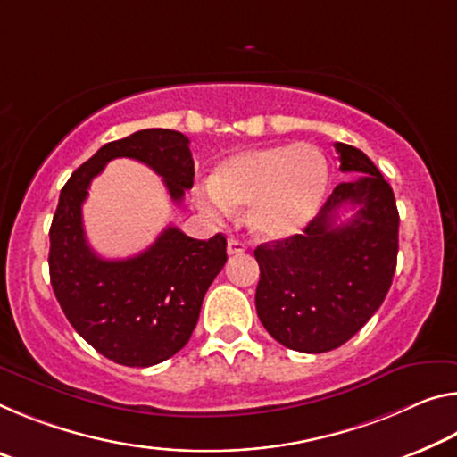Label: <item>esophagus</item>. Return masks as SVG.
<instances>
[{
  "mask_svg": "<svg viewBox=\"0 0 457 457\" xmlns=\"http://www.w3.org/2000/svg\"><path fill=\"white\" fill-rule=\"evenodd\" d=\"M245 252V244L236 240V237H229L228 240V254L229 256H236V254H244Z\"/></svg>",
  "mask_w": 457,
  "mask_h": 457,
  "instance_id": "34e87169",
  "label": "esophagus"
}]
</instances>
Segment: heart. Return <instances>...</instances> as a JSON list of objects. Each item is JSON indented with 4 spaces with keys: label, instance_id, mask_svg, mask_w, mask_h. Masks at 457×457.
Segmentation results:
<instances>
[{
    "label": "heart",
    "instance_id": "b5f03b06",
    "mask_svg": "<svg viewBox=\"0 0 457 457\" xmlns=\"http://www.w3.org/2000/svg\"><path fill=\"white\" fill-rule=\"evenodd\" d=\"M329 185V166L313 144H278L242 150L217 166L212 191L199 203L215 220L228 209L248 207V226L262 240H285L320 212Z\"/></svg>",
    "mask_w": 457,
    "mask_h": 457
}]
</instances>
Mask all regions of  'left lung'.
<instances>
[{
  "instance_id": "obj_1",
  "label": "left lung",
  "mask_w": 457,
  "mask_h": 457,
  "mask_svg": "<svg viewBox=\"0 0 457 457\" xmlns=\"http://www.w3.org/2000/svg\"><path fill=\"white\" fill-rule=\"evenodd\" d=\"M339 183L303 234L260 244L256 311L288 350L323 353L356 336L393 285L398 254L395 193L364 152L336 142ZM357 209L350 220L338 213Z\"/></svg>"
}]
</instances>
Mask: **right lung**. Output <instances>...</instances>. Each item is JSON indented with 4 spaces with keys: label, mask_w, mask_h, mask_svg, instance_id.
Here are the masks:
<instances>
[{
    "label": "right lung",
    "mask_w": 457,
    "mask_h": 457,
    "mask_svg": "<svg viewBox=\"0 0 457 457\" xmlns=\"http://www.w3.org/2000/svg\"><path fill=\"white\" fill-rule=\"evenodd\" d=\"M113 158H134L161 175L170 199L193 187L189 137L150 128L101 146L62 187L50 226V285L75 331L115 364L146 368L185 347L203 296L228 262L226 237L193 240L169 226L148 250L105 260L87 244L83 201L91 180Z\"/></svg>",
    "instance_id": "add662e5"
}]
</instances>
